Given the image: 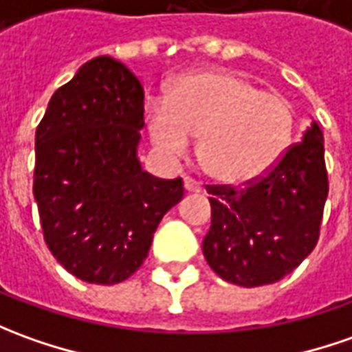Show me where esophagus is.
I'll use <instances>...</instances> for the list:
<instances>
[{
  "mask_svg": "<svg viewBox=\"0 0 352 352\" xmlns=\"http://www.w3.org/2000/svg\"><path fill=\"white\" fill-rule=\"evenodd\" d=\"M183 185H185L186 192H200V190H202L200 183H198V181H195V179H190V177H185Z\"/></svg>",
  "mask_w": 352,
  "mask_h": 352,
  "instance_id": "34e87169",
  "label": "esophagus"
}]
</instances>
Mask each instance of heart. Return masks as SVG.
Instances as JSON below:
<instances>
[{"mask_svg": "<svg viewBox=\"0 0 352 352\" xmlns=\"http://www.w3.org/2000/svg\"><path fill=\"white\" fill-rule=\"evenodd\" d=\"M144 123L154 148L167 160L185 156L190 138L198 136L200 166L223 185L264 175L289 150L295 133V113L283 96L221 69L179 76L167 102H146Z\"/></svg>", "mask_w": 352, "mask_h": 352, "instance_id": "obj_1", "label": "heart"}]
</instances>
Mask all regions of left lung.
<instances>
[{"instance_id":"8db88e82","label":"left lung","mask_w":352,"mask_h":352,"mask_svg":"<svg viewBox=\"0 0 352 352\" xmlns=\"http://www.w3.org/2000/svg\"><path fill=\"white\" fill-rule=\"evenodd\" d=\"M212 226L204 258L241 287L276 283L316 246L327 198L324 135L316 121L276 166L245 188L208 186Z\"/></svg>"}]
</instances>
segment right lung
<instances>
[{
    "mask_svg": "<svg viewBox=\"0 0 352 352\" xmlns=\"http://www.w3.org/2000/svg\"><path fill=\"white\" fill-rule=\"evenodd\" d=\"M144 90L109 56L86 61L57 88L36 129L34 198L47 248L82 281L116 285L148 256L183 181L138 160Z\"/></svg>",
    "mask_w": 352,
    "mask_h": 352,
    "instance_id": "add662e5",
    "label": "right lung"
}]
</instances>
